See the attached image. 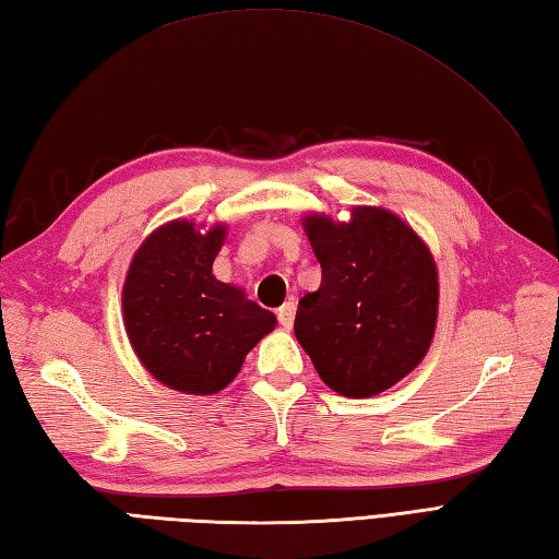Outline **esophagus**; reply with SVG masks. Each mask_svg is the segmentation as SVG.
I'll use <instances>...</instances> for the list:
<instances>
[{"label": "esophagus", "mask_w": 559, "mask_h": 559, "mask_svg": "<svg viewBox=\"0 0 559 559\" xmlns=\"http://www.w3.org/2000/svg\"><path fill=\"white\" fill-rule=\"evenodd\" d=\"M278 322L283 329H290L295 322V302H286L278 307Z\"/></svg>", "instance_id": "esophagus-1"}]
</instances>
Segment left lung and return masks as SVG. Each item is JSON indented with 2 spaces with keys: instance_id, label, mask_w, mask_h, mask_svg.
I'll return each instance as SVG.
<instances>
[{
  "instance_id": "obj_1",
  "label": "left lung",
  "mask_w": 559,
  "mask_h": 559,
  "mask_svg": "<svg viewBox=\"0 0 559 559\" xmlns=\"http://www.w3.org/2000/svg\"><path fill=\"white\" fill-rule=\"evenodd\" d=\"M302 228L322 286L300 300L295 338L336 394H382L430 350L439 307L430 247L382 206H353L348 221L307 213Z\"/></svg>"
}]
</instances>
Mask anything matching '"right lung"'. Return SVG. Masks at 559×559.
<instances>
[{"label":"right lung","instance_id":"right-lung-1","mask_svg":"<svg viewBox=\"0 0 559 559\" xmlns=\"http://www.w3.org/2000/svg\"><path fill=\"white\" fill-rule=\"evenodd\" d=\"M225 233V223L160 225L134 252L122 286L124 329L136 358L182 394H218L247 353L276 329V314L213 276Z\"/></svg>","mask_w":559,"mask_h":559}]
</instances>
